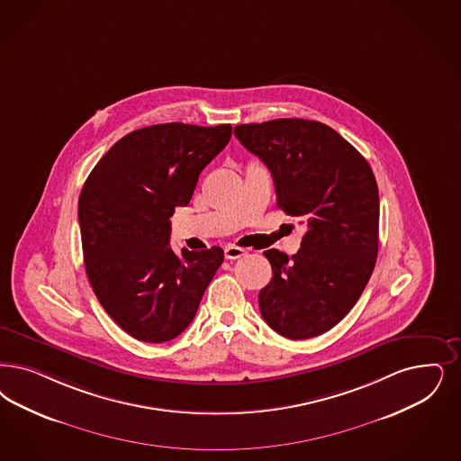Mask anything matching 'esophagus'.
<instances>
[{
    "label": "esophagus",
    "instance_id": "esophagus-1",
    "mask_svg": "<svg viewBox=\"0 0 461 461\" xmlns=\"http://www.w3.org/2000/svg\"><path fill=\"white\" fill-rule=\"evenodd\" d=\"M243 255H247V250H243V249H240V247H235V245H228V247L224 249V257H226L228 260H237V258L243 257Z\"/></svg>",
    "mask_w": 461,
    "mask_h": 461
}]
</instances>
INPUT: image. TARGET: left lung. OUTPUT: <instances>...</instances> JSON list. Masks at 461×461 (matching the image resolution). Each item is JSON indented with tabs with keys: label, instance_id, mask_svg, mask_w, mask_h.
I'll use <instances>...</instances> for the list:
<instances>
[{
	"label": "left lung",
	"instance_id": "1",
	"mask_svg": "<svg viewBox=\"0 0 461 461\" xmlns=\"http://www.w3.org/2000/svg\"><path fill=\"white\" fill-rule=\"evenodd\" d=\"M235 136L274 178L277 206L306 224L298 254L266 250L262 318L287 339L330 330L350 312L378 255L380 197L371 167L332 127L304 119L240 124Z\"/></svg>",
	"mask_w": 461,
	"mask_h": 461
}]
</instances>
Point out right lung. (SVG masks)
Wrapping results in <instances>:
<instances>
[{"label":"right lung","mask_w":461,"mask_h":461,"mask_svg":"<svg viewBox=\"0 0 461 461\" xmlns=\"http://www.w3.org/2000/svg\"><path fill=\"white\" fill-rule=\"evenodd\" d=\"M230 138V124L132 131L81 189L86 276L109 317L138 340L161 344L182 334L221 266L220 247L176 255L168 243L175 207L189 204L199 174Z\"/></svg>","instance_id":"1"}]
</instances>
